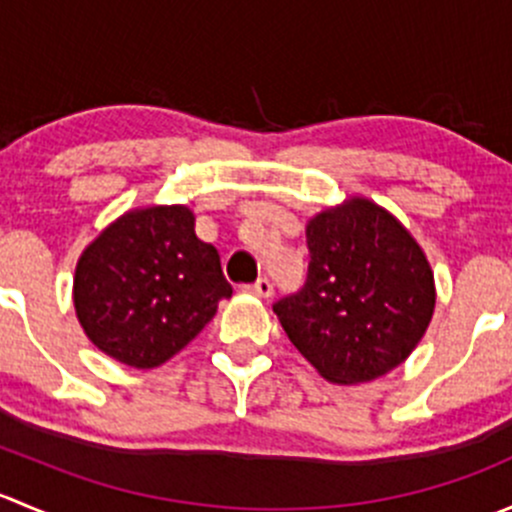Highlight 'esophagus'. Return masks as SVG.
I'll use <instances>...</instances> for the list:
<instances>
[{
	"label": "esophagus",
	"mask_w": 512,
	"mask_h": 512,
	"mask_svg": "<svg viewBox=\"0 0 512 512\" xmlns=\"http://www.w3.org/2000/svg\"><path fill=\"white\" fill-rule=\"evenodd\" d=\"M250 292L257 294V297H270V294H272V282L267 280V277H260V280H257V282H252Z\"/></svg>",
	"instance_id": "obj_1"
}]
</instances>
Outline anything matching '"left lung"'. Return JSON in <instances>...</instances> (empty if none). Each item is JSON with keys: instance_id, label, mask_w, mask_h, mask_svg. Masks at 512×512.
Instances as JSON below:
<instances>
[{"instance_id": "1", "label": "left lung", "mask_w": 512, "mask_h": 512, "mask_svg": "<svg viewBox=\"0 0 512 512\" xmlns=\"http://www.w3.org/2000/svg\"><path fill=\"white\" fill-rule=\"evenodd\" d=\"M309 270L275 314L299 354L334 384H361L409 359L431 324L426 255L389 210L349 198L307 223Z\"/></svg>"}]
</instances>
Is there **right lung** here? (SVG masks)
Wrapping results in <instances>:
<instances>
[{
    "label": "right lung",
    "mask_w": 512,
    "mask_h": 512,
    "mask_svg": "<svg viewBox=\"0 0 512 512\" xmlns=\"http://www.w3.org/2000/svg\"><path fill=\"white\" fill-rule=\"evenodd\" d=\"M230 294L218 250L195 235L185 205L128 210L76 262L79 324L133 369H156L188 347Z\"/></svg>",
    "instance_id": "obj_1"
}]
</instances>
